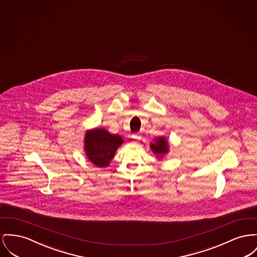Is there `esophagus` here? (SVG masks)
<instances>
[{"instance_id":"34e87169","label":"esophagus","mask_w":257,"mask_h":257,"mask_svg":"<svg viewBox=\"0 0 257 257\" xmlns=\"http://www.w3.org/2000/svg\"><path fill=\"white\" fill-rule=\"evenodd\" d=\"M133 139H135L137 141H139V140H141L142 139V135L140 134V133H136V134H134L133 136H132Z\"/></svg>"}]
</instances>
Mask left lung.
Masks as SVG:
<instances>
[{"mask_svg": "<svg viewBox=\"0 0 257 257\" xmlns=\"http://www.w3.org/2000/svg\"><path fill=\"white\" fill-rule=\"evenodd\" d=\"M151 150L156 154H163L168 152V146H167L166 140L164 138H158L156 139L155 144H151Z\"/></svg>", "mask_w": 257, "mask_h": 257, "instance_id": "1", "label": "left lung"}]
</instances>
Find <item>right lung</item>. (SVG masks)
<instances>
[{
    "instance_id": "add662e5",
    "label": "right lung",
    "mask_w": 257,
    "mask_h": 257,
    "mask_svg": "<svg viewBox=\"0 0 257 257\" xmlns=\"http://www.w3.org/2000/svg\"><path fill=\"white\" fill-rule=\"evenodd\" d=\"M122 143L120 136L112 135L104 129H95L85 135V152L93 164L103 168L108 166Z\"/></svg>"
}]
</instances>
